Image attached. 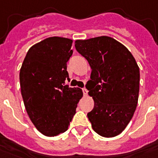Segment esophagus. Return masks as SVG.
Segmentation results:
<instances>
[{"label": "esophagus", "instance_id": "esophagus-1", "mask_svg": "<svg viewBox=\"0 0 158 158\" xmlns=\"http://www.w3.org/2000/svg\"><path fill=\"white\" fill-rule=\"evenodd\" d=\"M83 93H84V96H86V95L88 94V90L86 89L85 88H84V89H83Z\"/></svg>", "mask_w": 158, "mask_h": 158}]
</instances>
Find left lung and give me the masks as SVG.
I'll use <instances>...</instances> for the list:
<instances>
[{
  "label": "left lung",
  "mask_w": 158,
  "mask_h": 158,
  "mask_svg": "<svg viewBox=\"0 0 158 158\" xmlns=\"http://www.w3.org/2000/svg\"><path fill=\"white\" fill-rule=\"evenodd\" d=\"M75 49L92 72L86 89L94 106L88 113L93 129L104 138L118 136L131 121L139 94V67L129 50L108 36L77 40Z\"/></svg>",
  "instance_id": "left-lung-1"
}]
</instances>
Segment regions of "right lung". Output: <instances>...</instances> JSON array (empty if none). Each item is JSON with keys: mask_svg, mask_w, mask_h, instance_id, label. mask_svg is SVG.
Wrapping results in <instances>:
<instances>
[{"mask_svg": "<svg viewBox=\"0 0 158 158\" xmlns=\"http://www.w3.org/2000/svg\"><path fill=\"white\" fill-rule=\"evenodd\" d=\"M73 40L50 37L30 48L20 71L21 95L35 127L47 137L68 129L83 97L79 88L64 85Z\"/></svg>", "mask_w": 158, "mask_h": 158, "instance_id": "add662e5", "label": "right lung"}]
</instances>
